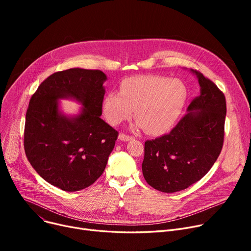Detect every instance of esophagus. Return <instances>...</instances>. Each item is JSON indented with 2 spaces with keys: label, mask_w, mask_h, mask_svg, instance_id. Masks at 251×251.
<instances>
[{
  "label": "esophagus",
  "mask_w": 251,
  "mask_h": 251,
  "mask_svg": "<svg viewBox=\"0 0 251 251\" xmlns=\"http://www.w3.org/2000/svg\"><path fill=\"white\" fill-rule=\"evenodd\" d=\"M119 139L122 140V141H129V140H132L133 137L132 136H129V135H126L124 133H120V134H119Z\"/></svg>",
  "instance_id": "1"
}]
</instances>
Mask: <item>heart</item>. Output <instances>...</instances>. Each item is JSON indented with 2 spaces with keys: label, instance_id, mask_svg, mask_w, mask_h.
Wrapping results in <instances>:
<instances>
[{
  "label": "heart",
  "instance_id": "obj_1",
  "mask_svg": "<svg viewBox=\"0 0 251 251\" xmlns=\"http://www.w3.org/2000/svg\"><path fill=\"white\" fill-rule=\"evenodd\" d=\"M187 100V88L178 79L140 75L124 79L119 94L109 91L102 99V114L113 126L132 117L136 127L152 135L166 133L174 126Z\"/></svg>",
  "mask_w": 251,
  "mask_h": 251
}]
</instances>
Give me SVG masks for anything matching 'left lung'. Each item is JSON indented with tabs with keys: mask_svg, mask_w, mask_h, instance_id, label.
<instances>
[{
	"mask_svg": "<svg viewBox=\"0 0 251 251\" xmlns=\"http://www.w3.org/2000/svg\"><path fill=\"white\" fill-rule=\"evenodd\" d=\"M201 94L171 132L144 143L142 174L149 185L167 193L188 188L213 167L222 151L226 99L218 86L192 70Z\"/></svg>",
	"mask_w": 251,
	"mask_h": 251,
	"instance_id": "left-lung-1",
	"label": "left lung"
}]
</instances>
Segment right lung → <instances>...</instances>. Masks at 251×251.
<instances>
[{
    "mask_svg": "<svg viewBox=\"0 0 251 251\" xmlns=\"http://www.w3.org/2000/svg\"><path fill=\"white\" fill-rule=\"evenodd\" d=\"M107 76L100 70L72 68L56 72L32 95L25 118L24 150L37 174L64 191L95 183L104 171L118 137L101 115ZM83 108L75 116L59 111L58 100Z\"/></svg>",
    "mask_w": 251,
    "mask_h": 251,
    "instance_id": "obj_1",
    "label": "right lung"
}]
</instances>
